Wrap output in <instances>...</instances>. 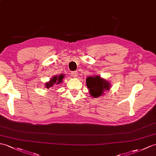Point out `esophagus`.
<instances>
[{"label": "esophagus", "mask_w": 156, "mask_h": 156, "mask_svg": "<svg viewBox=\"0 0 156 156\" xmlns=\"http://www.w3.org/2000/svg\"><path fill=\"white\" fill-rule=\"evenodd\" d=\"M72 76L73 77H76V76L78 75V72L76 71H74V72H72Z\"/></svg>", "instance_id": "1"}]
</instances>
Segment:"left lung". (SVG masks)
<instances>
[{"label":"left lung","mask_w":156,"mask_h":156,"mask_svg":"<svg viewBox=\"0 0 156 156\" xmlns=\"http://www.w3.org/2000/svg\"><path fill=\"white\" fill-rule=\"evenodd\" d=\"M86 85L89 89L90 94L94 98L99 97L104 94V92L110 89V83L100 76L88 77L86 79Z\"/></svg>","instance_id":"left-lung-1"}]
</instances>
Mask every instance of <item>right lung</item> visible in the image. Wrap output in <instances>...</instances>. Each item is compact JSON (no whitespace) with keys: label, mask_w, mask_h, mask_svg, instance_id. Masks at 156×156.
I'll use <instances>...</instances> for the list:
<instances>
[{"label":"right lung","mask_w":156,"mask_h":156,"mask_svg":"<svg viewBox=\"0 0 156 156\" xmlns=\"http://www.w3.org/2000/svg\"><path fill=\"white\" fill-rule=\"evenodd\" d=\"M64 77V75L63 74H60L59 76H54L52 78H51V80H50V82H48L46 84V87L47 88H49L50 87H52L54 84H59L62 81V80L63 79ZM56 83L57 84H56L55 83Z\"/></svg>","instance_id":"add662e5"}]
</instances>
